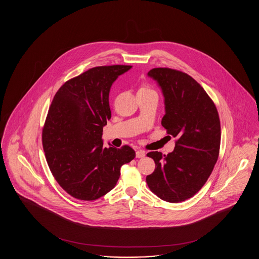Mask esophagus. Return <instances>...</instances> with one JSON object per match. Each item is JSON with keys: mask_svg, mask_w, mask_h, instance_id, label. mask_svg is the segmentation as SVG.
Listing matches in <instances>:
<instances>
[{"mask_svg": "<svg viewBox=\"0 0 259 259\" xmlns=\"http://www.w3.org/2000/svg\"><path fill=\"white\" fill-rule=\"evenodd\" d=\"M145 155H146V152L142 149H139V150L136 151V157L137 158H143V157H145Z\"/></svg>", "mask_w": 259, "mask_h": 259, "instance_id": "1", "label": "esophagus"}]
</instances>
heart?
<instances>
[{
	"label": "heart",
	"mask_w": 259,
	"mask_h": 259,
	"mask_svg": "<svg viewBox=\"0 0 259 259\" xmlns=\"http://www.w3.org/2000/svg\"><path fill=\"white\" fill-rule=\"evenodd\" d=\"M142 89H145V90H149V91H152L151 89H149L148 87H142Z\"/></svg>",
	"instance_id": "heart-1"
}]
</instances>
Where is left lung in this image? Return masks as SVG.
I'll return each instance as SVG.
<instances>
[{"label":"left lung","mask_w":259,"mask_h":259,"mask_svg":"<svg viewBox=\"0 0 259 259\" xmlns=\"http://www.w3.org/2000/svg\"><path fill=\"white\" fill-rule=\"evenodd\" d=\"M157 81L165 103L161 124L177 138L172 152H148L155 170L147 177L149 189L158 197L179 203L194 196L206 184L221 147V121L207 92L190 75L169 68L148 73Z\"/></svg>","instance_id":"left-lung-1"}]
</instances>
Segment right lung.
<instances>
[{"mask_svg": "<svg viewBox=\"0 0 259 259\" xmlns=\"http://www.w3.org/2000/svg\"><path fill=\"white\" fill-rule=\"evenodd\" d=\"M132 66L89 69L56 92L42 129V147L54 179L71 196L92 201L115 186L134 149L103 147V127L111 119L109 94L118 75Z\"/></svg>", "mask_w": 259, "mask_h": 259, "instance_id": "add662e5", "label": "right lung"}]
</instances>
